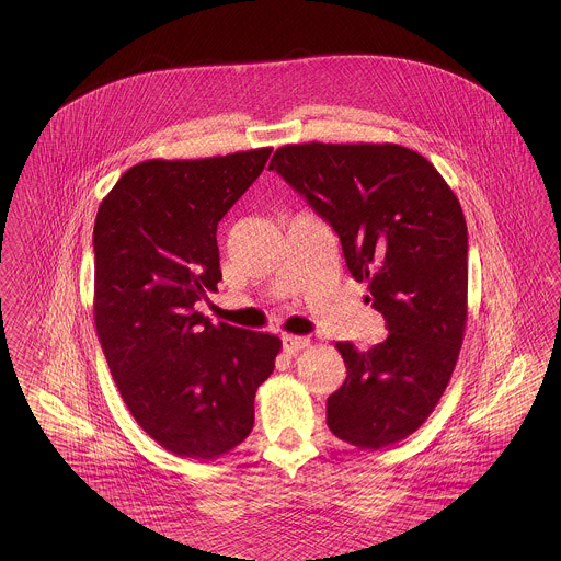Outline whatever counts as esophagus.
<instances>
[{
  "mask_svg": "<svg viewBox=\"0 0 561 561\" xmlns=\"http://www.w3.org/2000/svg\"><path fill=\"white\" fill-rule=\"evenodd\" d=\"M282 341H284L286 353H298V351L309 347V339H305V336H284Z\"/></svg>",
  "mask_w": 561,
  "mask_h": 561,
  "instance_id": "obj_1",
  "label": "esophagus"
}]
</instances>
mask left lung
<instances>
[{
	"label": "left lung",
	"instance_id": "obj_1",
	"mask_svg": "<svg viewBox=\"0 0 561 561\" xmlns=\"http://www.w3.org/2000/svg\"><path fill=\"white\" fill-rule=\"evenodd\" d=\"M268 170L336 231L389 336L336 343L347 378L325 403L330 431L359 450L421 427L444 396L467 325V222L453 188L421 153L393 142H300Z\"/></svg>",
	"mask_w": 561,
	"mask_h": 561
}]
</instances>
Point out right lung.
Returning <instances> with one entry per match:
<instances>
[{"mask_svg": "<svg viewBox=\"0 0 561 561\" xmlns=\"http://www.w3.org/2000/svg\"><path fill=\"white\" fill-rule=\"evenodd\" d=\"M271 147L126 170L94 220V323L134 421L195 460L231 453L282 341L216 323L193 305L216 290V227L263 172Z\"/></svg>", "mask_w": 561, "mask_h": 561, "instance_id": "obj_1", "label": "right lung"}]
</instances>
